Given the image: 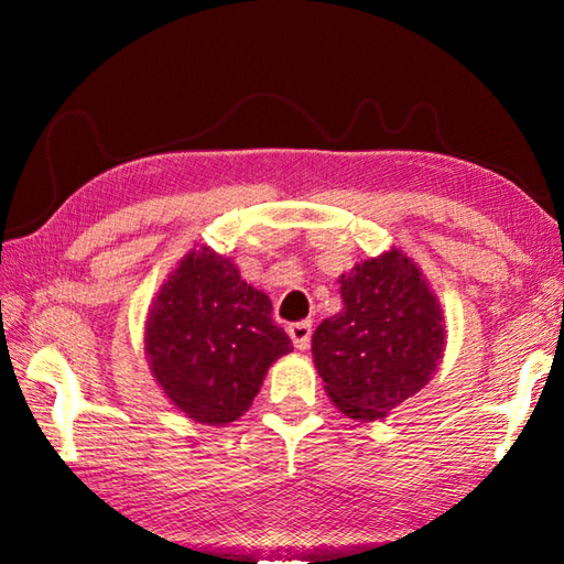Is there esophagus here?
Listing matches in <instances>:
<instances>
[{
    "label": "esophagus",
    "instance_id": "34e87169",
    "mask_svg": "<svg viewBox=\"0 0 564 564\" xmlns=\"http://www.w3.org/2000/svg\"><path fill=\"white\" fill-rule=\"evenodd\" d=\"M289 337L297 351H305L310 346V337H313V322H295V325L289 327Z\"/></svg>",
    "mask_w": 564,
    "mask_h": 564
}]
</instances>
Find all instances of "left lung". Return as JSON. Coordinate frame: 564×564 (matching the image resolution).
<instances>
[{
    "mask_svg": "<svg viewBox=\"0 0 564 564\" xmlns=\"http://www.w3.org/2000/svg\"><path fill=\"white\" fill-rule=\"evenodd\" d=\"M344 310L313 334V358L337 410L376 422L434 378L446 317L422 269L392 247L339 275Z\"/></svg>",
    "mask_w": 564,
    "mask_h": 564,
    "instance_id": "obj_1",
    "label": "left lung"
}]
</instances>
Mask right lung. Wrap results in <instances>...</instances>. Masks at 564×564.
<instances>
[{"label":"right lung","instance_id":"right-lung-1","mask_svg":"<svg viewBox=\"0 0 564 564\" xmlns=\"http://www.w3.org/2000/svg\"><path fill=\"white\" fill-rule=\"evenodd\" d=\"M271 301L210 247L191 249L166 275L145 319V356L154 380L191 422H237L267 370L291 354L271 319Z\"/></svg>","mask_w":564,"mask_h":564}]
</instances>
